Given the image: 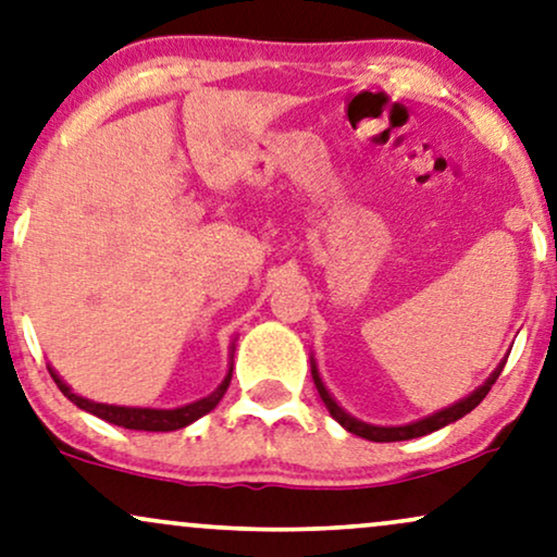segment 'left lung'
<instances>
[{"mask_svg":"<svg viewBox=\"0 0 557 557\" xmlns=\"http://www.w3.org/2000/svg\"><path fill=\"white\" fill-rule=\"evenodd\" d=\"M502 368H504V366L496 368V371L488 375L486 384H483L481 388H475V392H473L471 396H468V399L458 401V404H453V407H447V409H443V411H437V414L424 417V420H420V422L404 424V428H373V424L358 422L356 417L345 414V411H343L341 407H337L335 399H332L327 388H324V384H322L320 373H317V366H314V363H312V379H314L317 392H320V396H322L324 407L330 409V414L335 417V420L341 422L345 430L352 432V435H358V437L371 440V443H396V440H411V437L430 435V432H435V430H440V428H445V424H450V422H455V420H460V417H466L468 411H473L475 407H479V404H481L483 399H486V394L491 392V386H494V384H496V379H499Z\"/></svg>","mask_w":557,"mask_h":557,"instance_id":"left-lung-1","label":"left lung"}]
</instances>
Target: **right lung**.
<instances>
[{"label": "right lung", "instance_id": "1", "mask_svg": "<svg viewBox=\"0 0 557 557\" xmlns=\"http://www.w3.org/2000/svg\"><path fill=\"white\" fill-rule=\"evenodd\" d=\"M48 371H50V375H53L58 388H61V392L66 394L78 409L91 411V414H97L99 420L117 424V428L143 430V432H173V430L186 428V424H191L194 420H199V417H205L207 411H212L216 404H220V399L225 396L227 386H230V379H233V368H230V373L225 375V381L216 386V392H212L209 396H205V399H199L194 404H186V407H178V409H140V407H114V404H97V401L84 399V396L74 394L66 384H63L61 379H58L53 368H48Z\"/></svg>", "mask_w": 557, "mask_h": 557}]
</instances>
